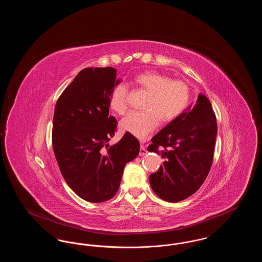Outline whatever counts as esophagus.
<instances>
[{"instance_id":"1","label":"esophagus","mask_w":262,"mask_h":262,"mask_svg":"<svg viewBox=\"0 0 262 262\" xmlns=\"http://www.w3.org/2000/svg\"><path fill=\"white\" fill-rule=\"evenodd\" d=\"M147 153V150L145 148V146L144 145H140V149H139V156H143V155H145Z\"/></svg>"}]
</instances>
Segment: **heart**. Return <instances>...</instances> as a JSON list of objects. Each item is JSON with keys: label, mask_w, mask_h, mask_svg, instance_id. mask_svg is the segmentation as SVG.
<instances>
[{"label": "heart", "mask_w": 262, "mask_h": 262, "mask_svg": "<svg viewBox=\"0 0 262 262\" xmlns=\"http://www.w3.org/2000/svg\"><path fill=\"white\" fill-rule=\"evenodd\" d=\"M139 88L149 92L144 112H129L122 119L121 128L139 139H145L157 127L159 119L170 122L181 115L189 101V88L181 80H171L157 72H145L135 79ZM127 88L116 85L111 92L110 107L123 115L127 108Z\"/></svg>", "instance_id": "b5f03b06"}]
</instances>
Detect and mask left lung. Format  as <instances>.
I'll return each mask as SVG.
<instances>
[{
  "mask_svg": "<svg viewBox=\"0 0 262 262\" xmlns=\"http://www.w3.org/2000/svg\"><path fill=\"white\" fill-rule=\"evenodd\" d=\"M216 136L211 103L200 93L194 106L189 105L151 138L147 150L164 159L159 170L149 176L153 191L169 202L193 194L210 171Z\"/></svg>",
  "mask_w": 262,
  "mask_h": 262,
  "instance_id": "left-lung-1",
  "label": "left lung"
}]
</instances>
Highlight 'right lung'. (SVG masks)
Returning <instances> with one entry per match:
<instances>
[{
    "mask_svg": "<svg viewBox=\"0 0 262 262\" xmlns=\"http://www.w3.org/2000/svg\"><path fill=\"white\" fill-rule=\"evenodd\" d=\"M111 68H88L57 101L52 130L55 157L66 183L82 200L103 202L118 191L126 163L139 142L125 133L114 145L117 121L109 115L113 89L121 82Z\"/></svg>",
    "mask_w": 262,
    "mask_h": 262,
    "instance_id": "add662e5",
    "label": "right lung"
}]
</instances>
